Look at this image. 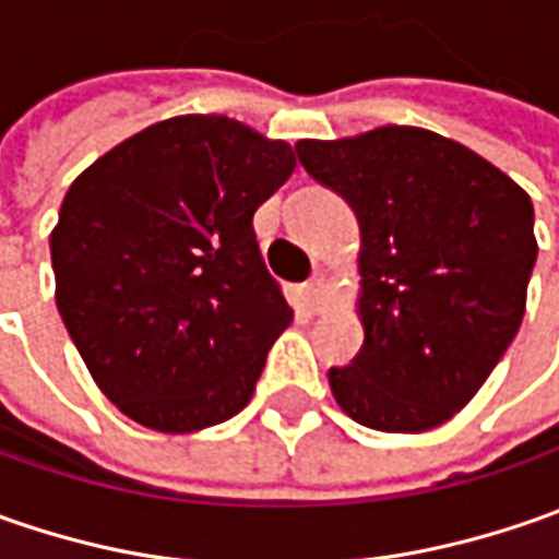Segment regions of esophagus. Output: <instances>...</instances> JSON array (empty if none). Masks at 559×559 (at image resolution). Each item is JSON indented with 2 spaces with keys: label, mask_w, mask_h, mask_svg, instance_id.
<instances>
[{
  "label": "esophagus",
  "mask_w": 559,
  "mask_h": 559,
  "mask_svg": "<svg viewBox=\"0 0 559 559\" xmlns=\"http://www.w3.org/2000/svg\"><path fill=\"white\" fill-rule=\"evenodd\" d=\"M301 292H305V301H308V308H311V311H317V308H320V298H323V292H326V280L317 273V276H311V280L305 283V289Z\"/></svg>",
  "instance_id": "34e87169"
}]
</instances>
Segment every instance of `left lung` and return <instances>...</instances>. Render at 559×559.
Masks as SVG:
<instances>
[{
  "mask_svg": "<svg viewBox=\"0 0 559 559\" xmlns=\"http://www.w3.org/2000/svg\"><path fill=\"white\" fill-rule=\"evenodd\" d=\"M295 152L360 226L364 348L330 370L338 407L379 432L436 429L483 389L523 323L538 254L532 199L419 127L301 140Z\"/></svg>",
  "mask_w": 559,
  "mask_h": 559,
  "instance_id": "left-lung-1",
  "label": "left lung"
}]
</instances>
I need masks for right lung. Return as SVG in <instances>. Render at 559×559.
<instances>
[{
	"label": "right lung",
	"instance_id": "obj_1",
	"mask_svg": "<svg viewBox=\"0 0 559 559\" xmlns=\"http://www.w3.org/2000/svg\"><path fill=\"white\" fill-rule=\"evenodd\" d=\"M295 170L239 120L145 127L76 177L52 229L55 305L111 404L158 432L236 417L292 323L251 217Z\"/></svg>",
	"mask_w": 559,
	"mask_h": 559
}]
</instances>
